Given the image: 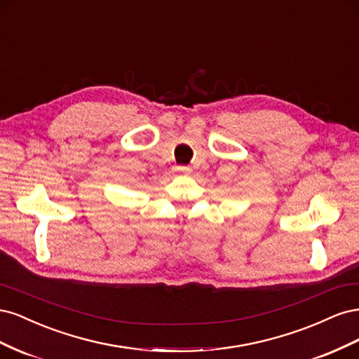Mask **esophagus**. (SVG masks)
<instances>
[{"mask_svg":"<svg viewBox=\"0 0 359 359\" xmlns=\"http://www.w3.org/2000/svg\"><path fill=\"white\" fill-rule=\"evenodd\" d=\"M177 170H178V172H182V173H190V172H191V168H189V166H178Z\"/></svg>","mask_w":359,"mask_h":359,"instance_id":"34e87169","label":"esophagus"}]
</instances>
